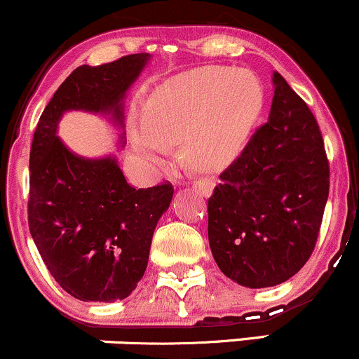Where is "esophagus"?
Masks as SVG:
<instances>
[{
  "label": "esophagus",
  "mask_w": 359,
  "mask_h": 359,
  "mask_svg": "<svg viewBox=\"0 0 359 359\" xmlns=\"http://www.w3.org/2000/svg\"><path fill=\"white\" fill-rule=\"evenodd\" d=\"M192 189L199 194V196L209 197L214 191V182L212 180H196V182L192 184Z\"/></svg>",
  "instance_id": "obj_1"
}]
</instances>
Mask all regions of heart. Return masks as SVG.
<instances>
[{
	"label": "heart",
	"mask_w": 359,
	"mask_h": 359,
	"mask_svg": "<svg viewBox=\"0 0 359 359\" xmlns=\"http://www.w3.org/2000/svg\"><path fill=\"white\" fill-rule=\"evenodd\" d=\"M263 108L257 77L231 67H201L160 82L143 109L128 114L126 131L138 167L155 174L165 165L170 143L201 172L231 165Z\"/></svg>",
	"instance_id": "1"
}]
</instances>
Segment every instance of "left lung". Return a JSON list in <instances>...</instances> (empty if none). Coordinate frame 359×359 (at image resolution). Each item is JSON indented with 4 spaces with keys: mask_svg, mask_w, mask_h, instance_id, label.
Wrapping results in <instances>:
<instances>
[{
    "mask_svg": "<svg viewBox=\"0 0 359 359\" xmlns=\"http://www.w3.org/2000/svg\"><path fill=\"white\" fill-rule=\"evenodd\" d=\"M266 125L219 175L208 236L222 273L238 285L287 282L314 251L329 196V163L314 114L275 72Z\"/></svg>",
    "mask_w": 359,
    "mask_h": 359,
    "instance_id": "8db88e82",
    "label": "left lung"
}]
</instances>
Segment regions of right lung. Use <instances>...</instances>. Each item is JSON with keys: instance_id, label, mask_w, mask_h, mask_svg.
<instances>
[{"instance_id": "1", "label": "right lung", "mask_w": 359, "mask_h": 359, "mask_svg": "<svg viewBox=\"0 0 359 359\" xmlns=\"http://www.w3.org/2000/svg\"><path fill=\"white\" fill-rule=\"evenodd\" d=\"M150 53L81 65L45 106L30 150L28 226L55 282L84 302H114L137 288L147 270L154 231L174 196L172 184L135 189L114 155L86 158L57 137L67 111L101 114L125 145L128 89Z\"/></svg>"}]
</instances>
